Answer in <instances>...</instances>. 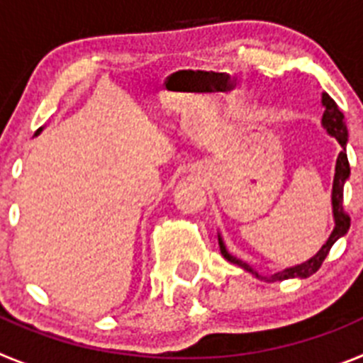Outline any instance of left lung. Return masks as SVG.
Instances as JSON below:
<instances>
[{
	"instance_id": "1",
	"label": "left lung",
	"mask_w": 363,
	"mask_h": 363,
	"mask_svg": "<svg viewBox=\"0 0 363 363\" xmlns=\"http://www.w3.org/2000/svg\"><path fill=\"white\" fill-rule=\"evenodd\" d=\"M322 104L325 105L322 125L325 127L327 133L331 134V136H335L336 140H338L340 145H342V150H340L338 154V160H336L335 182H333V214H335V223H336L335 230L331 233L329 240L323 243V247L318 251V255H314L309 262L296 265V267L285 269V271L281 272H277V274H272L271 278L262 277V274H258L251 265H247L245 262H242V259L234 258L233 255H229L225 245H223V242H221V238L218 236L221 256H223L227 262H230V264H236L242 269H245V271L252 272V274H255L256 278H259V280L281 281V280H289V278H309L311 274H314V272L322 267L323 259L327 258V255H329V251H331V247L335 245L336 240L342 238V236L349 230V227H351V216H349L344 209V185H345V179L349 178V172H351V169H349L347 152H345V145H347V127H345L344 114H342V111H340L338 105L335 104V99H333L331 96L323 94Z\"/></svg>"
}]
</instances>
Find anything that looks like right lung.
Listing matches in <instances>:
<instances>
[{
  "mask_svg": "<svg viewBox=\"0 0 363 363\" xmlns=\"http://www.w3.org/2000/svg\"><path fill=\"white\" fill-rule=\"evenodd\" d=\"M40 130H41V129H38V133H40ZM38 133H36V134H38Z\"/></svg>",
  "mask_w": 363,
  "mask_h": 363,
  "instance_id": "add662e5",
  "label": "right lung"
}]
</instances>
